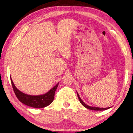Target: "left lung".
Returning <instances> with one entry per match:
<instances>
[{
  "label": "left lung",
  "instance_id": "8db88e82",
  "mask_svg": "<svg viewBox=\"0 0 133 133\" xmlns=\"http://www.w3.org/2000/svg\"><path fill=\"white\" fill-rule=\"evenodd\" d=\"M77 97H78V99H79L80 102L81 103V104L83 105V106H84L85 108H87V109H89V110H94V111H103V110H108V109L110 108L111 107H108V108H99V107H90V106H88V105H87V104H85V103L83 102L82 100L81 99V97H80V96L79 95V94L77 93Z\"/></svg>",
  "mask_w": 133,
  "mask_h": 133
}]
</instances>
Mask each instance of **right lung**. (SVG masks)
I'll return each instance as SVG.
<instances>
[{
  "label": "right lung",
  "instance_id": "obj_1",
  "mask_svg": "<svg viewBox=\"0 0 133 133\" xmlns=\"http://www.w3.org/2000/svg\"><path fill=\"white\" fill-rule=\"evenodd\" d=\"M11 82L14 92L17 99L23 104L36 108H44V107H47L52 102L54 98L55 91L57 88L58 85H59V83H57L53 88L51 89L48 92L44 94L38 96H31L23 93L18 90L14 85L11 78Z\"/></svg>",
  "mask_w": 133,
  "mask_h": 133
}]
</instances>
